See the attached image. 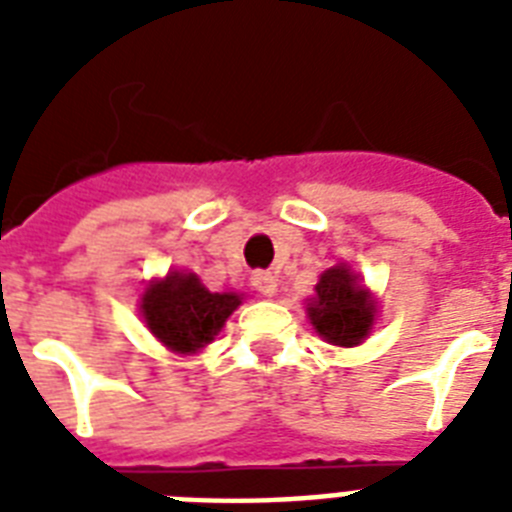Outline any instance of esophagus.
Returning <instances> with one entry per match:
<instances>
[{
  "label": "esophagus",
  "instance_id": "34e87169",
  "mask_svg": "<svg viewBox=\"0 0 512 512\" xmlns=\"http://www.w3.org/2000/svg\"><path fill=\"white\" fill-rule=\"evenodd\" d=\"M252 287H255L260 295L273 297L276 295V289H279V279H276L271 271H257L255 276H252Z\"/></svg>",
  "mask_w": 512,
  "mask_h": 512
}]
</instances>
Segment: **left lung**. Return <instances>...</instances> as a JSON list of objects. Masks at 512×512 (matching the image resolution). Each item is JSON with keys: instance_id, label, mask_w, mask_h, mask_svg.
Returning <instances> with one entry per match:
<instances>
[{"instance_id": "1", "label": "left lung", "mask_w": 512, "mask_h": 512, "mask_svg": "<svg viewBox=\"0 0 512 512\" xmlns=\"http://www.w3.org/2000/svg\"><path fill=\"white\" fill-rule=\"evenodd\" d=\"M305 313L319 337L340 348H353L372 332L377 305L358 273L342 263L321 273L316 297H311Z\"/></svg>"}]
</instances>
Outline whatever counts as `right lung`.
<instances>
[{
    "label": "right lung",
    "mask_w": 512,
    "mask_h": 512,
    "mask_svg": "<svg viewBox=\"0 0 512 512\" xmlns=\"http://www.w3.org/2000/svg\"><path fill=\"white\" fill-rule=\"evenodd\" d=\"M239 305L236 292H209L196 273L170 271L148 284L140 297V316L162 345L191 356L215 340Z\"/></svg>",
    "instance_id": "right-lung-1"
}]
</instances>
